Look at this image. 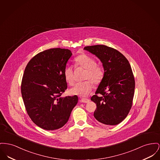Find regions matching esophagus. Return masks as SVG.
<instances>
[{
    "instance_id": "esophagus-1",
    "label": "esophagus",
    "mask_w": 160,
    "mask_h": 160,
    "mask_svg": "<svg viewBox=\"0 0 160 160\" xmlns=\"http://www.w3.org/2000/svg\"><path fill=\"white\" fill-rule=\"evenodd\" d=\"M81 102H82V103H88V102H89V99H88V98H82V99H81Z\"/></svg>"
}]
</instances>
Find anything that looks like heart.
Instances as JSON below:
<instances>
[{
	"instance_id": "1",
	"label": "heart",
	"mask_w": 160,
	"mask_h": 160,
	"mask_svg": "<svg viewBox=\"0 0 160 160\" xmlns=\"http://www.w3.org/2000/svg\"><path fill=\"white\" fill-rule=\"evenodd\" d=\"M74 63L77 67L85 69L83 80H86L77 83L69 90V93L80 97H86L92 89V82L94 85H98L102 82L104 75L103 68L101 65L96 63V61L92 57L84 53L75 57ZM63 75L66 83L70 86L73 85L74 78L73 69L71 66L65 67Z\"/></svg>"
}]
</instances>
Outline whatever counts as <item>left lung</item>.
<instances>
[{
  "mask_svg": "<svg viewBox=\"0 0 160 160\" xmlns=\"http://www.w3.org/2000/svg\"><path fill=\"white\" fill-rule=\"evenodd\" d=\"M84 49L97 57L103 63L104 75L91 100L97 105L94 117L106 125H117L131 109L135 80L128 59L112 48L103 45Z\"/></svg>",
  "mask_w": 160,
  "mask_h": 160,
  "instance_id": "obj_1",
  "label": "left lung"
}]
</instances>
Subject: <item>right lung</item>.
<instances>
[{
    "label": "right lung",
    "mask_w": 160,
    "mask_h": 160,
    "mask_svg": "<svg viewBox=\"0 0 160 160\" xmlns=\"http://www.w3.org/2000/svg\"><path fill=\"white\" fill-rule=\"evenodd\" d=\"M71 56L68 49H49L32 57L25 68L22 98L31 120L43 129L62 128L78 102L77 95L61 96L67 89L63 71Z\"/></svg>",
    "instance_id": "1"
}]
</instances>
